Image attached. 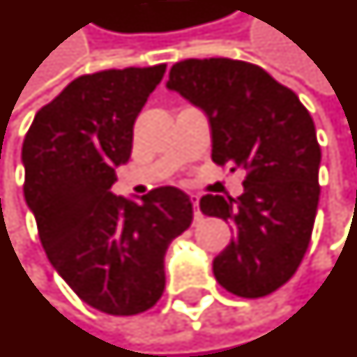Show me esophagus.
Instances as JSON below:
<instances>
[{
    "label": "esophagus",
    "instance_id": "34e87169",
    "mask_svg": "<svg viewBox=\"0 0 357 357\" xmlns=\"http://www.w3.org/2000/svg\"><path fill=\"white\" fill-rule=\"evenodd\" d=\"M191 203H193V208H195V220H201L203 218V214L199 211V197L191 195Z\"/></svg>",
    "mask_w": 357,
    "mask_h": 357
}]
</instances>
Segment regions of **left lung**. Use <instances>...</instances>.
<instances>
[{"mask_svg":"<svg viewBox=\"0 0 357 357\" xmlns=\"http://www.w3.org/2000/svg\"><path fill=\"white\" fill-rule=\"evenodd\" d=\"M168 89L206 112L214 164L245 172L238 199H201L203 214L236 234L214 259V276L239 298L268 296L294 276L311 241L321 193L313 118L291 89L239 59L178 61Z\"/></svg>","mask_w":357,"mask_h":357,"instance_id":"8db88e82","label":"left lung"}]
</instances>
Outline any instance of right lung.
Returning <instances> with one entry per match:
<instances>
[{
    "label": "right lung",
    "mask_w": 357,
    "mask_h": 357,
    "mask_svg": "<svg viewBox=\"0 0 357 357\" xmlns=\"http://www.w3.org/2000/svg\"><path fill=\"white\" fill-rule=\"evenodd\" d=\"M166 63L81 75L36 112L22 143L24 199L42 248L91 307L137 315L162 298L164 255L191 226V199L158 187L137 204L116 197V166Z\"/></svg>",
    "instance_id": "obj_1"
}]
</instances>
